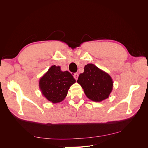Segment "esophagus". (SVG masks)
Wrapping results in <instances>:
<instances>
[{
  "label": "esophagus",
  "instance_id": "obj_1",
  "mask_svg": "<svg viewBox=\"0 0 148 148\" xmlns=\"http://www.w3.org/2000/svg\"><path fill=\"white\" fill-rule=\"evenodd\" d=\"M73 77H74V78H75V79L76 80H77V79H78V73H74Z\"/></svg>",
  "mask_w": 148,
  "mask_h": 148
}]
</instances>
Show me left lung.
I'll use <instances>...</instances> for the list:
<instances>
[{"label":"left lung","instance_id":"8db88e82","mask_svg":"<svg viewBox=\"0 0 148 148\" xmlns=\"http://www.w3.org/2000/svg\"><path fill=\"white\" fill-rule=\"evenodd\" d=\"M77 83L81 85L88 99L95 102L107 99L114 85L110 76L92 64L84 66V72L79 74Z\"/></svg>","mask_w":148,"mask_h":148}]
</instances>
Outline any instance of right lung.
I'll return each instance as SVG.
<instances>
[{"label": "right lung", "mask_w": 148, "mask_h": 148, "mask_svg": "<svg viewBox=\"0 0 148 148\" xmlns=\"http://www.w3.org/2000/svg\"><path fill=\"white\" fill-rule=\"evenodd\" d=\"M75 82L69 71H62L59 66L52 65L40 78L39 87L46 99L56 104L64 100L70 87Z\"/></svg>", "instance_id": "add662e5"}]
</instances>
